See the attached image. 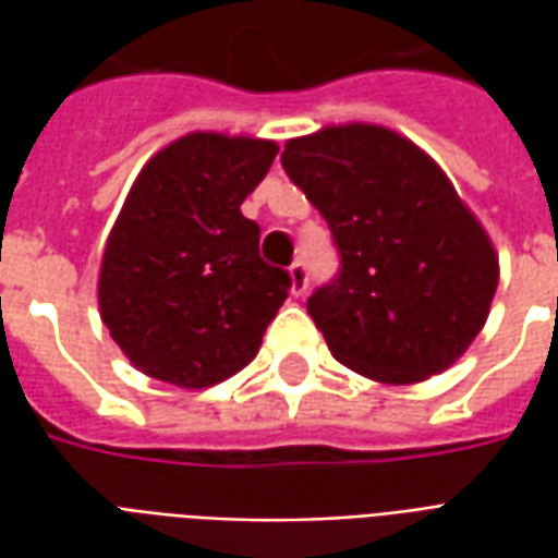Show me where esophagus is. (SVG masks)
<instances>
[{
    "label": "esophagus",
    "mask_w": 558,
    "mask_h": 558,
    "mask_svg": "<svg viewBox=\"0 0 558 558\" xmlns=\"http://www.w3.org/2000/svg\"><path fill=\"white\" fill-rule=\"evenodd\" d=\"M292 278V295H304L307 292V263L304 259H295L290 266Z\"/></svg>",
    "instance_id": "34e87169"
}]
</instances>
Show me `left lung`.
Segmentation results:
<instances>
[{"label": "left lung", "instance_id": "8db88e82", "mask_svg": "<svg viewBox=\"0 0 558 558\" xmlns=\"http://www.w3.org/2000/svg\"><path fill=\"white\" fill-rule=\"evenodd\" d=\"M338 247L307 314L340 364L407 386L454 364L490 314L499 259L454 184L379 125L323 128L280 155Z\"/></svg>", "mask_w": 558, "mask_h": 558}]
</instances>
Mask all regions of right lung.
Listing matches in <instances>:
<instances>
[{"instance_id":"add662e5","label":"right lung","mask_w":558,"mask_h":558,"mask_svg":"<svg viewBox=\"0 0 558 558\" xmlns=\"http://www.w3.org/2000/svg\"><path fill=\"white\" fill-rule=\"evenodd\" d=\"M275 155L271 140L187 134L137 175L104 247L98 302L143 374L206 388L256 355L292 287L242 215Z\"/></svg>"}]
</instances>
